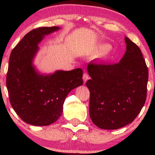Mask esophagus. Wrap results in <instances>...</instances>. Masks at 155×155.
<instances>
[{"instance_id": "obj_1", "label": "esophagus", "mask_w": 155, "mask_h": 155, "mask_svg": "<svg viewBox=\"0 0 155 155\" xmlns=\"http://www.w3.org/2000/svg\"><path fill=\"white\" fill-rule=\"evenodd\" d=\"M89 79V75L87 72H84L83 74V80H84V83H86V81H87V79Z\"/></svg>"}]
</instances>
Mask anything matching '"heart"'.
<instances>
[{"label":"heart","instance_id":"obj_1","mask_svg":"<svg viewBox=\"0 0 155 155\" xmlns=\"http://www.w3.org/2000/svg\"><path fill=\"white\" fill-rule=\"evenodd\" d=\"M109 49V46L107 44H99L97 47H96V52L101 53L104 51H108V49Z\"/></svg>","mask_w":155,"mask_h":155}]
</instances>
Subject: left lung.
I'll return each mask as SVG.
<instances>
[{
    "mask_svg": "<svg viewBox=\"0 0 155 155\" xmlns=\"http://www.w3.org/2000/svg\"><path fill=\"white\" fill-rule=\"evenodd\" d=\"M125 53L120 63L88 64L91 79L90 117L99 128L117 130L132 122L147 99L149 71L141 51L125 37Z\"/></svg>",
    "mask_w": 155,
    "mask_h": 155,
    "instance_id": "8db88e82",
    "label": "left lung"
}]
</instances>
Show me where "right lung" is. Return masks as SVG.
<instances>
[{"mask_svg": "<svg viewBox=\"0 0 155 155\" xmlns=\"http://www.w3.org/2000/svg\"><path fill=\"white\" fill-rule=\"evenodd\" d=\"M59 29L54 26L32 30L10 54L6 87L11 105L25 122L32 125L47 126L56 122L62 115L68 94L83 84L81 68L45 76L39 74L32 64L44 35Z\"/></svg>", "mask_w": 155, "mask_h": 155, "instance_id": "add662e5", "label": "right lung"}]
</instances>
